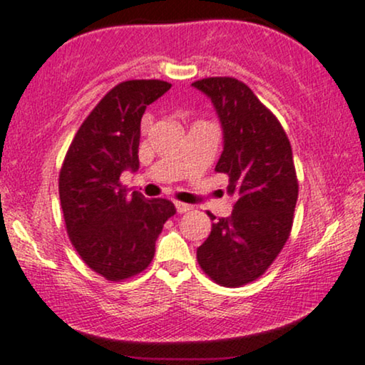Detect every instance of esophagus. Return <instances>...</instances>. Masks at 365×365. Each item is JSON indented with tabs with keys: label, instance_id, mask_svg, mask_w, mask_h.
<instances>
[{
	"label": "esophagus",
	"instance_id": "esophagus-1",
	"mask_svg": "<svg viewBox=\"0 0 365 365\" xmlns=\"http://www.w3.org/2000/svg\"><path fill=\"white\" fill-rule=\"evenodd\" d=\"M175 207H177L178 213H185L193 208L192 205H188V203H182V202H175Z\"/></svg>",
	"mask_w": 365,
	"mask_h": 365
}]
</instances>
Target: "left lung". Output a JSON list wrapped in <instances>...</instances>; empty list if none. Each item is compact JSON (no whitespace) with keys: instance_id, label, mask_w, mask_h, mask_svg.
<instances>
[{"instance_id":"obj_1","label":"left lung","mask_w":365,"mask_h":365,"mask_svg":"<svg viewBox=\"0 0 365 365\" xmlns=\"http://www.w3.org/2000/svg\"><path fill=\"white\" fill-rule=\"evenodd\" d=\"M212 100L223 130L215 172L228 177L232 215L208 212L212 232L197 249L202 270L223 287L259 279L277 259L292 230L299 197L292 147L275 115L249 86L230 76L192 83Z\"/></svg>"}]
</instances>
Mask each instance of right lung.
<instances>
[{
	"label": "right lung",
	"mask_w": 365,
	"mask_h": 365,
	"mask_svg": "<svg viewBox=\"0 0 365 365\" xmlns=\"http://www.w3.org/2000/svg\"><path fill=\"white\" fill-rule=\"evenodd\" d=\"M160 80H130L106 93L81 123L60 172L66 232L86 265L120 282L150 265L163 223L177 210L167 198L126 193L125 170H138L140 123L170 90Z\"/></svg>",
	"instance_id": "obj_1"
}]
</instances>
